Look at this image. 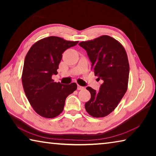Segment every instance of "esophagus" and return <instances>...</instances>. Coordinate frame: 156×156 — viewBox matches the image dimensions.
<instances>
[{"mask_svg": "<svg viewBox=\"0 0 156 156\" xmlns=\"http://www.w3.org/2000/svg\"><path fill=\"white\" fill-rule=\"evenodd\" d=\"M77 89H78V90H83V89H84V87H82L80 85H79V84H78Z\"/></svg>", "mask_w": 156, "mask_h": 156, "instance_id": "1", "label": "esophagus"}]
</instances>
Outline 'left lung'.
I'll return each mask as SVG.
<instances>
[{
	"label": "left lung",
	"mask_w": 156,
	"mask_h": 156,
	"mask_svg": "<svg viewBox=\"0 0 156 156\" xmlns=\"http://www.w3.org/2000/svg\"><path fill=\"white\" fill-rule=\"evenodd\" d=\"M78 44L87 52L95 76L103 80L99 91L87 87L91 98L84 105L85 109L92 117H105L115 109L127 90L129 65L126 52L119 41L107 35Z\"/></svg>",
	"instance_id": "left-lung-1"
}]
</instances>
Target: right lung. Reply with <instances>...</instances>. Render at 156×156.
<instances>
[{
	"mask_svg": "<svg viewBox=\"0 0 156 156\" xmlns=\"http://www.w3.org/2000/svg\"><path fill=\"white\" fill-rule=\"evenodd\" d=\"M78 41L49 36L34 43L26 55L22 83L31 106L38 115L54 118L61 113L65 100L77 89L75 83L62 84L52 79L57 74L62 54Z\"/></svg>",
	"mask_w": 156,
	"mask_h": 156,
	"instance_id": "obj_1",
	"label": "right lung"
}]
</instances>
